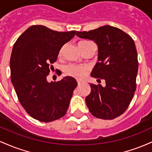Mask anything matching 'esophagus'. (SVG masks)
<instances>
[{"label": "esophagus", "mask_w": 152, "mask_h": 152, "mask_svg": "<svg viewBox=\"0 0 152 152\" xmlns=\"http://www.w3.org/2000/svg\"><path fill=\"white\" fill-rule=\"evenodd\" d=\"M82 83H83V82L81 81H77V83H78V86H79V85H81Z\"/></svg>", "instance_id": "1"}]
</instances>
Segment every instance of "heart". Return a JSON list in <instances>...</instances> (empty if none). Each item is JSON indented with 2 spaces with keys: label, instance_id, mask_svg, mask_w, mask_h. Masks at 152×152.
<instances>
[{
  "label": "heart",
  "instance_id": "b5f03b06",
  "mask_svg": "<svg viewBox=\"0 0 152 152\" xmlns=\"http://www.w3.org/2000/svg\"><path fill=\"white\" fill-rule=\"evenodd\" d=\"M90 41H80L78 43V46H81L83 45L87 44ZM62 53V49L60 50V53ZM88 70V68L86 66H80V65H75V64H70L68 65L65 68L66 74L68 76H71L76 78H82L84 77L86 74V71Z\"/></svg>",
  "mask_w": 152,
  "mask_h": 152
}]
</instances>
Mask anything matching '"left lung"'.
Segmentation results:
<instances>
[{
	"instance_id": "obj_1",
	"label": "left lung",
	"mask_w": 152,
	"mask_h": 152,
	"mask_svg": "<svg viewBox=\"0 0 152 152\" xmlns=\"http://www.w3.org/2000/svg\"><path fill=\"white\" fill-rule=\"evenodd\" d=\"M81 38L91 40L98 46V62L91 76L104 79L106 86L91 83L86 104L93 116L114 119L126 111L136 91L137 52L130 36L111 26L76 32ZM100 80V79H99Z\"/></svg>"
}]
</instances>
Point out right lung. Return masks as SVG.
<instances>
[{
	"instance_id": "add662e5",
	"label": "right lung",
	"mask_w": 152,
	"mask_h": 152,
	"mask_svg": "<svg viewBox=\"0 0 152 152\" xmlns=\"http://www.w3.org/2000/svg\"><path fill=\"white\" fill-rule=\"evenodd\" d=\"M76 31L58 32L44 26H32L20 35L12 50L10 78L19 102L26 112L40 121L63 117L69 106L77 82L71 76L48 82L51 64L61 48Z\"/></svg>"
}]
</instances>
